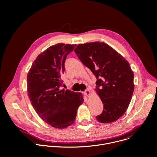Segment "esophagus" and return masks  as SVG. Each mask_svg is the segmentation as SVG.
I'll list each match as a JSON object with an SVG mask.
<instances>
[{
  "mask_svg": "<svg viewBox=\"0 0 157 157\" xmlns=\"http://www.w3.org/2000/svg\"><path fill=\"white\" fill-rule=\"evenodd\" d=\"M84 94L88 97H89L90 95V90H86L85 92H84Z\"/></svg>",
  "mask_w": 157,
  "mask_h": 157,
  "instance_id": "esophagus-1",
  "label": "esophagus"
}]
</instances>
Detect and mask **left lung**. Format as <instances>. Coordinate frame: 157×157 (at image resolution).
I'll use <instances>...</instances> for the list:
<instances>
[{"instance_id": "8db88e82", "label": "left lung", "mask_w": 157, "mask_h": 157, "mask_svg": "<svg viewBox=\"0 0 157 157\" xmlns=\"http://www.w3.org/2000/svg\"><path fill=\"white\" fill-rule=\"evenodd\" d=\"M74 51L97 78L95 90L103 111L96 119L102 123L118 120L126 111L134 90V75L129 62L104 42L79 44Z\"/></svg>"}]
</instances>
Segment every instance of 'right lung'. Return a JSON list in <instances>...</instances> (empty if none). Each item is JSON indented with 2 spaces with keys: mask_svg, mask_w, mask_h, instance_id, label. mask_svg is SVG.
I'll use <instances>...</instances> for the list:
<instances>
[{
  "mask_svg": "<svg viewBox=\"0 0 157 157\" xmlns=\"http://www.w3.org/2000/svg\"><path fill=\"white\" fill-rule=\"evenodd\" d=\"M76 45L58 44L39 55L27 75V91L32 106L46 123L59 129L72 124L83 102L82 93L60 90L67 55Z\"/></svg>",
  "mask_w": 157,
  "mask_h": 157,
  "instance_id": "obj_1",
  "label": "right lung"
}]
</instances>
